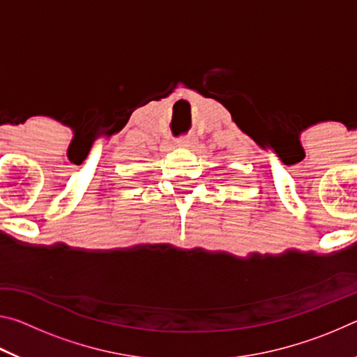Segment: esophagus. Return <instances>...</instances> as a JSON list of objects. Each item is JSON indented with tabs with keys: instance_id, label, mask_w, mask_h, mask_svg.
<instances>
[{
	"instance_id": "1",
	"label": "esophagus",
	"mask_w": 357,
	"mask_h": 357,
	"mask_svg": "<svg viewBox=\"0 0 357 357\" xmlns=\"http://www.w3.org/2000/svg\"><path fill=\"white\" fill-rule=\"evenodd\" d=\"M193 142H195V138H193L192 135H185V137L178 138V144L181 148H190V146H193Z\"/></svg>"
}]
</instances>
